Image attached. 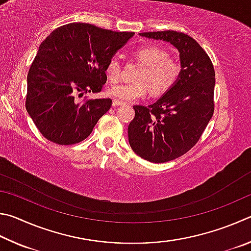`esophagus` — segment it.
<instances>
[{"label":"esophagus","instance_id":"obj_1","mask_svg":"<svg viewBox=\"0 0 251 251\" xmlns=\"http://www.w3.org/2000/svg\"><path fill=\"white\" fill-rule=\"evenodd\" d=\"M112 104L114 105V107H119V105H123V104H125V102H122V101H120V100L113 99V101H112Z\"/></svg>","mask_w":251,"mask_h":251}]
</instances>
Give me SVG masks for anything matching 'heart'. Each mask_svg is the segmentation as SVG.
Returning <instances> with one entry per match:
<instances>
[{
  "label": "heart",
  "instance_id": "heart-1",
  "mask_svg": "<svg viewBox=\"0 0 251 251\" xmlns=\"http://www.w3.org/2000/svg\"><path fill=\"white\" fill-rule=\"evenodd\" d=\"M133 55L143 66L135 77V82L118 83L108 89L109 96L122 102H130L146 97L149 88L151 94L157 96L169 91L177 81L181 65L177 60L168 57V51L155 45L137 48ZM109 80L118 81L121 77V66L117 58H110L105 66Z\"/></svg>",
  "mask_w": 251,
  "mask_h": 251
}]
</instances>
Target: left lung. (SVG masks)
<instances>
[{
  "label": "left lung",
  "instance_id": "8db88e82",
  "mask_svg": "<svg viewBox=\"0 0 251 251\" xmlns=\"http://www.w3.org/2000/svg\"><path fill=\"white\" fill-rule=\"evenodd\" d=\"M139 35L172 44L179 54L177 81L153 104L134 105L135 116L128 126L135 154L164 163L191 150L212 119L215 70L205 50L186 34L164 30Z\"/></svg>",
  "mask_w": 251,
  "mask_h": 251
}]
</instances>
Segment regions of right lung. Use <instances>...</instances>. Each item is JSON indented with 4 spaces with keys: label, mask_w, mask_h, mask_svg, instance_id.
Returning a JSON list of instances; mask_svg holds the SVG:
<instances>
[{
    "label": "right lung",
    "mask_w": 251,
    "mask_h": 251,
    "mask_svg": "<svg viewBox=\"0 0 251 251\" xmlns=\"http://www.w3.org/2000/svg\"><path fill=\"white\" fill-rule=\"evenodd\" d=\"M133 35L70 23L52 30L39 45L28 70L25 105L47 140L69 146L89 137L112 101L90 99L81 103L75 97L101 91L108 60Z\"/></svg>",
    "instance_id": "add662e5"
}]
</instances>
